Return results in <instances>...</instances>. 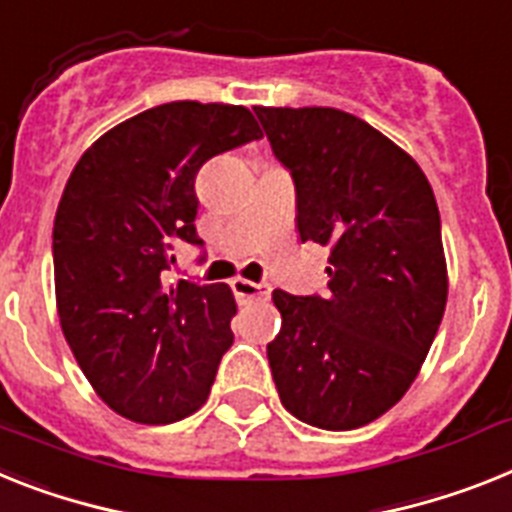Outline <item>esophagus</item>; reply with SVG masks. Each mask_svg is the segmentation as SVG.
<instances>
[{
  "label": "esophagus",
  "instance_id": "34e87169",
  "mask_svg": "<svg viewBox=\"0 0 512 512\" xmlns=\"http://www.w3.org/2000/svg\"><path fill=\"white\" fill-rule=\"evenodd\" d=\"M231 289H234V296L239 302H252V299H268L270 296V283H255V281H244V278H234L231 281Z\"/></svg>",
  "mask_w": 512,
  "mask_h": 512
}]
</instances>
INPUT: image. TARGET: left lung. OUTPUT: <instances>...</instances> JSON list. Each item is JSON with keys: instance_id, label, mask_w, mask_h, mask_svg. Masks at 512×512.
I'll return each mask as SVG.
<instances>
[{"instance_id": "obj_1", "label": "left lung", "mask_w": 512, "mask_h": 512, "mask_svg": "<svg viewBox=\"0 0 512 512\" xmlns=\"http://www.w3.org/2000/svg\"><path fill=\"white\" fill-rule=\"evenodd\" d=\"M255 114L294 179L302 242L330 249L325 294L273 291L278 395L312 427H364L411 388L442 322L448 270L435 195L414 158L354 114Z\"/></svg>"}]
</instances>
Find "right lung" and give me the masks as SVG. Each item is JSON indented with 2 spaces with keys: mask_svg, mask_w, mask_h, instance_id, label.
I'll list each match as a JSON object with an SVG mask.
<instances>
[{
  "mask_svg": "<svg viewBox=\"0 0 512 512\" xmlns=\"http://www.w3.org/2000/svg\"><path fill=\"white\" fill-rule=\"evenodd\" d=\"M260 137L244 106L163 103L98 137L67 179L51 242L59 322L101 401L132 422H179L208 401L234 294L166 273L174 247H203L200 166Z\"/></svg>",
  "mask_w": 512,
  "mask_h": 512,
  "instance_id": "obj_1",
  "label": "right lung"
}]
</instances>
